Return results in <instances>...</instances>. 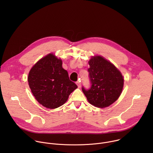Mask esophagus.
Here are the masks:
<instances>
[{"mask_svg": "<svg viewBox=\"0 0 153 153\" xmlns=\"http://www.w3.org/2000/svg\"><path fill=\"white\" fill-rule=\"evenodd\" d=\"M76 84H77V86L79 87V88H80V86H81V83H80V81H79V80L77 81V82H76Z\"/></svg>", "mask_w": 153, "mask_h": 153, "instance_id": "1", "label": "esophagus"}]
</instances>
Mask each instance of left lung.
<instances>
[{
	"label": "left lung",
	"instance_id": "8db88e82",
	"mask_svg": "<svg viewBox=\"0 0 153 153\" xmlns=\"http://www.w3.org/2000/svg\"><path fill=\"white\" fill-rule=\"evenodd\" d=\"M91 88L82 91L90 103L98 108H105L116 102L123 87V77L120 71L104 57H92L88 62Z\"/></svg>",
	"mask_w": 153,
	"mask_h": 153
}]
</instances>
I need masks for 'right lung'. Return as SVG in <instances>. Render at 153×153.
Returning a JSON list of instances; mask_svg holds the SVG:
<instances>
[{
	"instance_id": "right-lung-1",
	"label": "right lung",
	"mask_w": 153,
	"mask_h": 153,
	"mask_svg": "<svg viewBox=\"0 0 153 153\" xmlns=\"http://www.w3.org/2000/svg\"><path fill=\"white\" fill-rule=\"evenodd\" d=\"M28 82L37 101L47 108H57L66 102L77 86L69 79L62 61L53 54L40 59L30 70Z\"/></svg>"
}]
</instances>
